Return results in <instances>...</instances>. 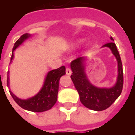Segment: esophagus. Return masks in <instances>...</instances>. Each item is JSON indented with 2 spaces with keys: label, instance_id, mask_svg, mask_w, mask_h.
<instances>
[{
  "label": "esophagus",
  "instance_id": "obj_1",
  "mask_svg": "<svg viewBox=\"0 0 135 135\" xmlns=\"http://www.w3.org/2000/svg\"><path fill=\"white\" fill-rule=\"evenodd\" d=\"M71 73H72V71H71V70L70 68H69V67L66 68V74L67 75H71Z\"/></svg>",
  "mask_w": 135,
  "mask_h": 135
}]
</instances>
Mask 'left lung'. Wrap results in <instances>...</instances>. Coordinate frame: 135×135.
<instances>
[{
	"mask_svg": "<svg viewBox=\"0 0 135 135\" xmlns=\"http://www.w3.org/2000/svg\"><path fill=\"white\" fill-rule=\"evenodd\" d=\"M110 39L113 41L112 37ZM110 48L118 64V76L112 88H98L88 79L85 73V57H79L71 62V78L79 95L80 101L85 107L93 110H103L110 107L121 95L123 88V69L122 60L116 44L111 42L103 45Z\"/></svg>",
	"mask_w": 135,
	"mask_h": 135,
	"instance_id": "left-lung-1",
	"label": "left lung"
}]
</instances>
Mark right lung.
Returning <instances> with one entry per match:
<instances>
[{
	"mask_svg": "<svg viewBox=\"0 0 135 135\" xmlns=\"http://www.w3.org/2000/svg\"><path fill=\"white\" fill-rule=\"evenodd\" d=\"M31 35L28 33L24 34L22 35L13 45L12 55L11 58V63L14 57V50L22 45L24 42L30 38ZM66 74V68L65 66H61L57 69L50 71L46 75L45 79L44 84L42 87L41 90L39 91L38 93L35 96L32 97L28 99H21L16 96L14 94L9 91L11 95L13 100L20 107L25 110L33 111V112H43L47 110H50L51 108L55 105L58 98V93H59V80L63 75ZM8 86L9 87V76L8 72L7 79Z\"/></svg>",
	"mask_w": 135,
	"mask_h": 135,
	"instance_id": "1",
	"label": "right lung"
}]
</instances>
